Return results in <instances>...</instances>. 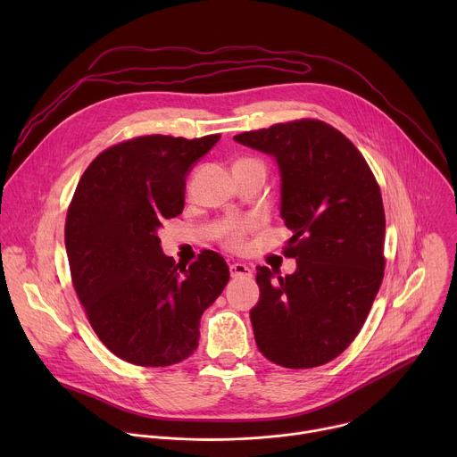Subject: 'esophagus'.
<instances>
[{
    "label": "esophagus",
    "mask_w": 457,
    "mask_h": 457,
    "mask_svg": "<svg viewBox=\"0 0 457 457\" xmlns=\"http://www.w3.org/2000/svg\"><path fill=\"white\" fill-rule=\"evenodd\" d=\"M229 273H231V277L233 278H251V275H253V270L249 268V266H245V264H240V262H237V264H231L229 266Z\"/></svg>",
    "instance_id": "1"
}]
</instances>
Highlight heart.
Returning <instances> with one entry per match:
<instances>
[{"label":"heart","mask_w":457,"mask_h":457,"mask_svg":"<svg viewBox=\"0 0 457 457\" xmlns=\"http://www.w3.org/2000/svg\"><path fill=\"white\" fill-rule=\"evenodd\" d=\"M254 220L251 219H233L222 224L220 235L226 247L233 251H240L245 245V235L249 229H253Z\"/></svg>","instance_id":"1"}]
</instances>
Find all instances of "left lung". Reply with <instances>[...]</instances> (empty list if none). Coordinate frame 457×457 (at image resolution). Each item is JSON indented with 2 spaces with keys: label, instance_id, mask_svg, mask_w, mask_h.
<instances>
[{
  "label": "left lung",
  "instance_id": "8db88e82",
  "mask_svg": "<svg viewBox=\"0 0 457 457\" xmlns=\"http://www.w3.org/2000/svg\"><path fill=\"white\" fill-rule=\"evenodd\" d=\"M233 139L277 159L280 215L293 231L284 254L296 260L287 277L256 268V347L287 369L328 363L358 337L383 280L385 212L376 177L358 148L318 119Z\"/></svg>",
  "mask_w": 457,
  "mask_h": 457
}]
</instances>
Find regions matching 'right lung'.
Returning <instances> with one entry per match:
<instances>
[{"mask_svg":"<svg viewBox=\"0 0 457 457\" xmlns=\"http://www.w3.org/2000/svg\"><path fill=\"white\" fill-rule=\"evenodd\" d=\"M219 139L134 137L101 152L79 179L64 224L72 284L99 340L128 363L191 356L203 312L229 280L219 253L203 251L186 270L157 237L182 213L189 168Z\"/></svg>","mask_w":457,"mask_h":457,"instance_id":"right-lung-1","label":"right lung"}]
</instances>
